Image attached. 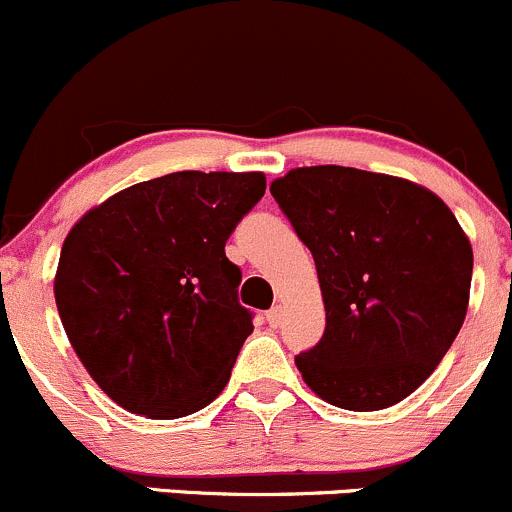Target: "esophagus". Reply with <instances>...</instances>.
I'll use <instances>...</instances> for the list:
<instances>
[{"label": "esophagus", "instance_id": "esophagus-1", "mask_svg": "<svg viewBox=\"0 0 512 512\" xmlns=\"http://www.w3.org/2000/svg\"><path fill=\"white\" fill-rule=\"evenodd\" d=\"M266 321H268V326H273V328H278L283 323V306H273L271 311L266 313Z\"/></svg>", "mask_w": 512, "mask_h": 512}]
</instances>
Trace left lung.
<instances>
[{
    "label": "left lung",
    "mask_w": 512,
    "mask_h": 512,
    "mask_svg": "<svg viewBox=\"0 0 512 512\" xmlns=\"http://www.w3.org/2000/svg\"><path fill=\"white\" fill-rule=\"evenodd\" d=\"M313 254L326 306L321 341L296 366L316 396L381 411L411 396L465 321L473 249L423 186L351 166H303L271 184Z\"/></svg>",
    "instance_id": "left-lung-1"
}]
</instances>
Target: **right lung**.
<instances>
[{"label":"right lung","instance_id":"add662e5","mask_svg":"<svg viewBox=\"0 0 512 512\" xmlns=\"http://www.w3.org/2000/svg\"><path fill=\"white\" fill-rule=\"evenodd\" d=\"M263 191L261 171H176L119 191L69 231L54 278L59 318L121 408L171 421L224 391L254 331L224 246Z\"/></svg>","mask_w":512,"mask_h":512}]
</instances>
